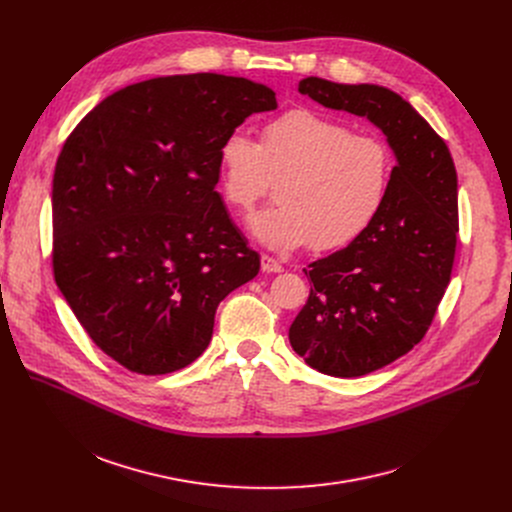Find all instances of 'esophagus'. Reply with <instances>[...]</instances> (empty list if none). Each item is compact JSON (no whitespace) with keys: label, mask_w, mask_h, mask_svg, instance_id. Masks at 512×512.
<instances>
[{"label":"esophagus","mask_w":512,"mask_h":512,"mask_svg":"<svg viewBox=\"0 0 512 512\" xmlns=\"http://www.w3.org/2000/svg\"><path fill=\"white\" fill-rule=\"evenodd\" d=\"M261 269H263L265 273H281V271H283V265H281L279 261H275L273 257L263 255V257H261Z\"/></svg>","instance_id":"34e87169"}]
</instances>
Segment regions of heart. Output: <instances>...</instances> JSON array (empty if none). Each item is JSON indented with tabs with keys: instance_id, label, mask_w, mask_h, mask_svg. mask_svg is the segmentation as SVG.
<instances>
[{
	"instance_id": "obj_1",
	"label": "heart",
	"mask_w": 512,
	"mask_h": 512,
	"mask_svg": "<svg viewBox=\"0 0 512 512\" xmlns=\"http://www.w3.org/2000/svg\"><path fill=\"white\" fill-rule=\"evenodd\" d=\"M393 166L383 139L352 133L308 109L269 121L263 145L237 129L218 148L223 194L239 212H251L273 180H281V202L247 225L257 243L277 253L312 243L324 251L352 243L381 212Z\"/></svg>"
}]
</instances>
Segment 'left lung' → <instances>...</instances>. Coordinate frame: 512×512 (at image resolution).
Listing matches in <instances>:
<instances>
[{"instance_id": "1", "label": "left lung", "mask_w": 512, "mask_h": 512, "mask_svg": "<svg viewBox=\"0 0 512 512\" xmlns=\"http://www.w3.org/2000/svg\"><path fill=\"white\" fill-rule=\"evenodd\" d=\"M298 91L383 131L395 156L373 225L304 269L310 298L289 344L312 369L362 377L407 354L427 332L450 283L458 233V176L448 145L401 95L318 77Z\"/></svg>"}]
</instances>
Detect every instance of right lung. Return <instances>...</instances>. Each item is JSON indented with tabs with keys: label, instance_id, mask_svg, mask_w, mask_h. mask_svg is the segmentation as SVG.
Masks as SVG:
<instances>
[{
	"label": "right lung",
	"instance_id": "obj_1",
	"mask_svg": "<svg viewBox=\"0 0 512 512\" xmlns=\"http://www.w3.org/2000/svg\"><path fill=\"white\" fill-rule=\"evenodd\" d=\"M275 109V93L243 77H158L103 99L66 139L52 182L56 285L125 369L188 367L218 304L259 273L216 192L218 148Z\"/></svg>",
	"mask_w": 512,
	"mask_h": 512
}]
</instances>
